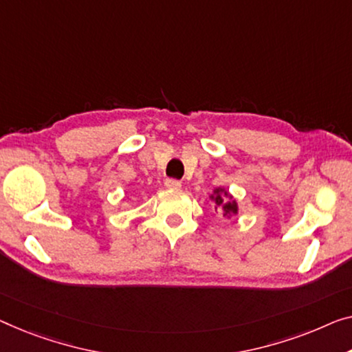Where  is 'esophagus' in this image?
<instances>
[{"label":"esophagus","mask_w":352,"mask_h":352,"mask_svg":"<svg viewBox=\"0 0 352 352\" xmlns=\"http://www.w3.org/2000/svg\"><path fill=\"white\" fill-rule=\"evenodd\" d=\"M166 188H169V190H180L182 182L180 180H175V178H167V180H166Z\"/></svg>","instance_id":"esophagus-1"}]
</instances>
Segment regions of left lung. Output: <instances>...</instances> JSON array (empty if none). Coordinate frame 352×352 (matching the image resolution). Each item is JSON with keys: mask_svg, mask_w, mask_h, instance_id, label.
<instances>
[{"mask_svg": "<svg viewBox=\"0 0 352 352\" xmlns=\"http://www.w3.org/2000/svg\"><path fill=\"white\" fill-rule=\"evenodd\" d=\"M212 201H214V208H223V214L224 217H232V214H237L239 213V206L237 202L234 201L232 196L224 190V188H217V190L213 191L212 196H210Z\"/></svg>", "mask_w": 352, "mask_h": 352, "instance_id": "obj_1", "label": "left lung"}]
</instances>
